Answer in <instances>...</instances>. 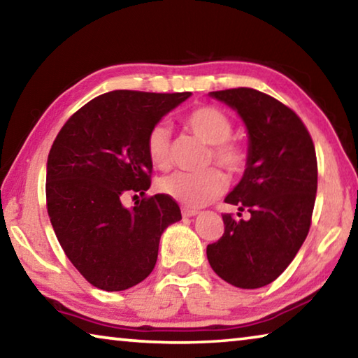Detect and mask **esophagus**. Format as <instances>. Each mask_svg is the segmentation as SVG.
Masks as SVG:
<instances>
[{
	"mask_svg": "<svg viewBox=\"0 0 358 358\" xmlns=\"http://www.w3.org/2000/svg\"><path fill=\"white\" fill-rule=\"evenodd\" d=\"M199 213V211L196 210V208H187V207H185V208H181V215H183L185 217H191V216H196Z\"/></svg>",
	"mask_w": 358,
	"mask_h": 358,
	"instance_id": "34e87169",
	"label": "esophagus"
}]
</instances>
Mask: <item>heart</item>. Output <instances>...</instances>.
I'll return each mask as SVG.
<instances>
[{"label": "heart", "instance_id": "heart-1", "mask_svg": "<svg viewBox=\"0 0 358 358\" xmlns=\"http://www.w3.org/2000/svg\"><path fill=\"white\" fill-rule=\"evenodd\" d=\"M185 126L202 142L211 145L208 162H216L230 175H240L250 162L246 145L230 138L234 123L221 108L202 106L185 117ZM147 155L157 169L171 166V131L167 124L157 123L147 134ZM227 180L221 171L210 167L202 172H173L157 181V189L187 208L208 205L226 191Z\"/></svg>", "mask_w": 358, "mask_h": 358}]
</instances>
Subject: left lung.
Wrapping results in <instances>:
<instances>
[{"label": "left lung", "mask_w": 358, "mask_h": 358, "mask_svg": "<svg viewBox=\"0 0 358 358\" xmlns=\"http://www.w3.org/2000/svg\"><path fill=\"white\" fill-rule=\"evenodd\" d=\"M210 96L238 112L250 134V162L226 197L250 220L222 215V237L207 246L215 273L241 289L273 282L292 262L311 227L317 191L313 138L299 115L252 88ZM241 216V213H238Z\"/></svg>", "instance_id": "left-lung-1"}]
</instances>
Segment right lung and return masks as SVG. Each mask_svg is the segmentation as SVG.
<instances>
[{
    "label": "right lung",
    "mask_w": 358,
    "mask_h": 358,
    "mask_svg": "<svg viewBox=\"0 0 358 358\" xmlns=\"http://www.w3.org/2000/svg\"><path fill=\"white\" fill-rule=\"evenodd\" d=\"M191 93L117 90L98 96L66 121L47 159V211L63 251L94 287L117 292L153 271L164 229L181 220L151 185L148 131ZM143 195L131 210L120 197Z\"/></svg>",
    "instance_id": "add662e5"
}]
</instances>
